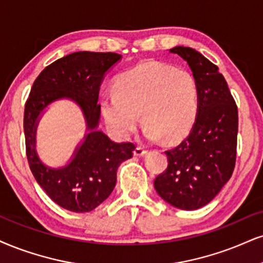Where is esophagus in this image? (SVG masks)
I'll list each match as a JSON object with an SVG mask.
<instances>
[{
	"instance_id": "1",
	"label": "esophagus",
	"mask_w": 263,
	"mask_h": 263,
	"mask_svg": "<svg viewBox=\"0 0 263 263\" xmlns=\"http://www.w3.org/2000/svg\"><path fill=\"white\" fill-rule=\"evenodd\" d=\"M146 152H147V151L145 150L144 147L138 146V147L134 150V156H135V157H141V156H144V155H146Z\"/></svg>"
}]
</instances>
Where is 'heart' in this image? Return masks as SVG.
Returning a JSON list of instances; mask_svg holds the SVG:
<instances>
[{
	"label": "heart",
	"mask_w": 263,
	"mask_h": 263,
	"mask_svg": "<svg viewBox=\"0 0 263 263\" xmlns=\"http://www.w3.org/2000/svg\"><path fill=\"white\" fill-rule=\"evenodd\" d=\"M103 118L117 137L126 139L141 118L148 140H176L193 126L199 112L195 77L180 68L147 62L126 70L105 93Z\"/></svg>",
	"instance_id": "heart-1"
}]
</instances>
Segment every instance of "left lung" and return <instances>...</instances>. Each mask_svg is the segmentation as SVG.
<instances>
[{
	"label": "left lung",
	"mask_w": 263,
	"mask_h": 263,
	"mask_svg": "<svg viewBox=\"0 0 263 263\" xmlns=\"http://www.w3.org/2000/svg\"><path fill=\"white\" fill-rule=\"evenodd\" d=\"M170 52L189 64L199 85V112L189 135L166 151L168 167L154 181L170 205L193 211L207 205L235 167L238 107L218 67L191 47Z\"/></svg>",
	"instance_id": "left-lung-1"
}]
</instances>
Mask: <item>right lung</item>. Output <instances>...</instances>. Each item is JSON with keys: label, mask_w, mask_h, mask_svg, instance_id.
<instances>
[{"label": "right lung", "mask_w": 263, "mask_h": 263, "mask_svg": "<svg viewBox=\"0 0 263 263\" xmlns=\"http://www.w3.org/2000/svg\"><path fill=\"white\" fill-rule=\"evenodd\" d=\"M121 58L118 53L89 51L60 58L39 74L25 103V148L32 176L51 200L72 212H90L111 195L119 164L135 150L132 142L118 144L97 129L100 85ZM60 98L72 99L81 107L89 133L66 166L52 168L37 156L36 128L43 109Z\"/></svg>", "instance_id": "obj_1"}]
</instances>
